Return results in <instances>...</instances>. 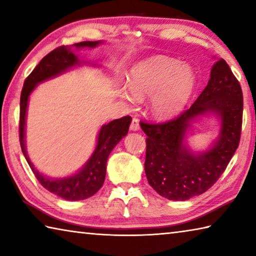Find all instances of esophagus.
I'll return each instance as SVG.
<instances>
[{"mask_svg": "<svg viewBox=\"0 0 256 256\" xmlns=\"http://www.w3.org/2000/svg\"><path fill=\"white\" fill-rule=\"evenodd\" d=\"M130 128H131L132 131H138V130L140 128V124H138V120L136 118H132L131 125H130Z\"/></svg>", "mask_w": 256, "mask_h": 256, "instance_id": "esophagus-1", "label": "esophagus"}]
</instances>
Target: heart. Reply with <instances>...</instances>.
I'll return each mask as SVG.
<instances>
[{
  "instance_id": "heart-1",
  "label": "heart",
  "mask_w": 256,
  "mask_h": 256,
  "mask_svg": "<svg viewBox=\"0 0 256 256\" xmlns=\"http://www.w3.org/2000/svg\"><path fill=\"white\" fill-rule=\"evenodd\" d=\"M196 76L188 66L174 58L154 56L138 63L130 74V89L123 90L125 100L151 98V112L159 118L178 114L192 94Z\"/></svg>"
}]
</instances>
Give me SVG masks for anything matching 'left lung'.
<instances>
[{"instance_id": "left-lung-1", "label": "left lung", "mask_w": 256, "mask_h": 256, "mask_svg": "<svg viewBox=\"0 0 256 256\" xmlns=\"http://www.w3.org/2000/svg\"><path fill=\"white\" fill-rule=\"evenodd\" d=\"M212 110L222 118L220 140L204 154L193 155L182 146L190 119ZM242 123V92L224 60L212 66L210 80L188 110L162 123L140 122L146 134L144 170L160 196L184 201L200 196L226 170L238 148Z\"/></svg>"}]
</instances>
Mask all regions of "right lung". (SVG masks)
Here are the masks:
<instances>
[{"label":"right lung","mask_w":256,"mask_h":256,"mask_svg":"<svg viewBox=\"0 0 256 256\" xmlns=\"http://www.w3.org/2000/svg\"><path fill=\"white\" fill-rule=\"evenodd\" d=\"M100 42H81L73 46L76 48L84 47H94ZM79 63L76 55L72 53L70 48L66 46H60L47 54L45 58L38 63L32 72L26 78L24 84L21 90L20 96V118H19V141L20 146L29 164L30 168L36 176L37 180L50 192L56 196L66 198V200L76 201L94 196L102 188L106 176V162L110 151L118 144L128 131L131 116H124L122 118L112 120L107 125H104L98 136L97 148L86 166L71 177L62 180H50L38 172L30 162L24 148V120L27 112L28 97L37 84L48 78L58 74L60 72L66 70Z\"/></svg>","instance_id":"obj_1"}]
</instances>
